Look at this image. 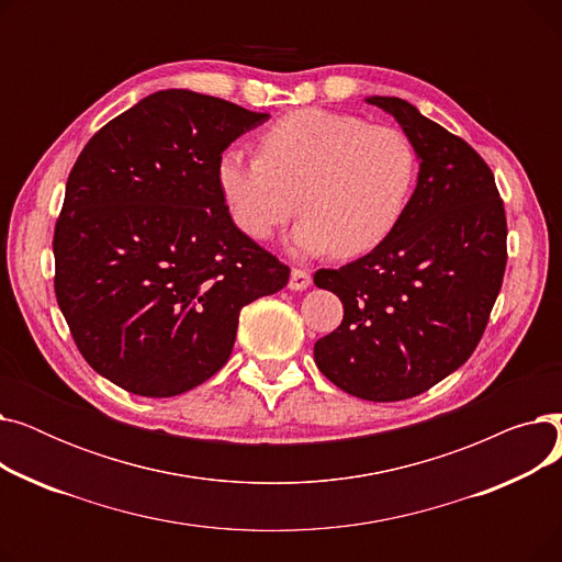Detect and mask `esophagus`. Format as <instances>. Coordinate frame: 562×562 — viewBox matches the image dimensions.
<instances>
[{
  "label": "esophagus",
  "mask_w": 562,
  "mask_h": 562,
  "mask_svg": "<svg viewBox=\"0 0 562 562\" xmlns=\"http://www.w3.org/2000/svg\"><path fill=\"white\" fill-rule=\"evenodd\" d=\"M310 284H312V276H310V271H305V269H293V271H291L289 289H293V291H303V289H307Z\"/></svg>",
  "instance_id": "esophagus-1"
}]
</instances>
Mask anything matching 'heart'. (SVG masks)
I'll return each instance as SVG.
<instances>
[{
  "instance_id": "1",
  "label": "heart",
  "mask_w": 562,
  "mask_h": 562,
  "mask_svg": "<svg viewBox=\"0 0 562 562\" xmlns=\"http://www.w3.org/2000/svg\"><path fill=\"white\" fill-rule=\"evenodd\" d=\"M417 164L415 145L398 127L301 109L263 132L259 157L227 150L216 177L234 225L250 239L269 241L299 210V250L358 257L401 221Z\"/></svg>"
}]
</instances>
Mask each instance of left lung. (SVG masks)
I'll return each mask as SVG.
<instances>
[{
	"mask_svg": "<svg viewBox=\"0 0 562 562\" xmlns=\"http://www.w3.org/2000/svg\"><path fill=\"white\" fill-rule=\"evenodd\" d=\"M417 150V189L385 241L314 284L344 321L314 344L346 394L390 403L428 392L476 350L506 271V210L483 157L401 98H367Z\"/></svg>",
	"mask_w": 562,
	"mask_h": 562,
	"instance_id": "obj_1",
	"label": "left lung"
}]
</instances>
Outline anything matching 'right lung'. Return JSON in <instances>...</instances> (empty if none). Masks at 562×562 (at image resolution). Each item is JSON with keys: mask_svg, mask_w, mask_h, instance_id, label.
Listing matches in <instances>:
<instances>
[{"mask_svg": "<svg viewBox=\"0 0 562 562\" xmlns=\"http://www.w3.org/2000/svg\"><path fill=\"white\" fill-rule=\"evenodd\" d=\"M269 121L170 88L113 117L77 157L54 227V291L100 375L168 398L229 360L244 305L289 266L232 223L218 189L225 147Z\"/></svg>", "mask_w": 562, "mask_h": 562, "instance_id": "obj_1", "label": "right lung"}]
</instances>
